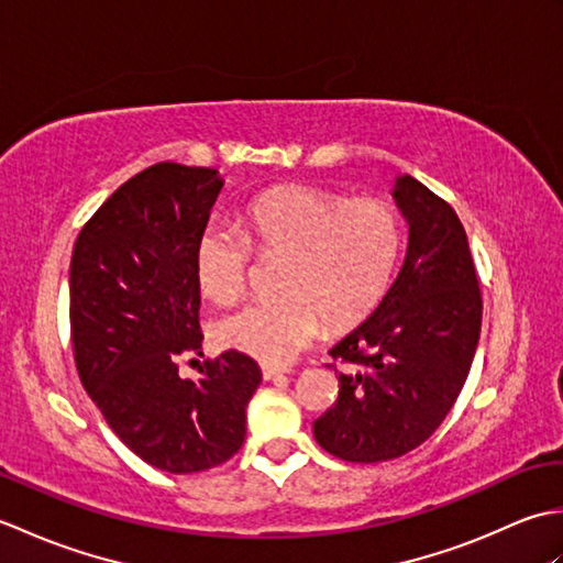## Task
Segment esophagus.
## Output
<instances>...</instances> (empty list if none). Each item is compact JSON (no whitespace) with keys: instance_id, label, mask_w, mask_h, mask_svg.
<instances>
[{"instance_id":"esophagus-1","label":"esophagus","mask_w":563,"mask_h":563,"mask_svg":"<svg viewBox=\"0 0 563 563\" xmlns=\"http://www.w3.org/2000/svg\"><path fill=\"white\" fill-rule=\"evenodd\" d=\"M285 373H288V369L275 367V365H268V363H263V365H261V375H263V379H280V377H285Z\"/></svg>"}]
</instances>
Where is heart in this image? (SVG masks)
I'll return each mask as SVG.
<instances>
[{
    "label": "heart",
    "instance_id": "obj_1",
    "mask_svg": "<svg viewBox=\"0 0 563 563\" xmlns=\"http://www.w3.org/2000/svg\"><path fill=\"white\" fill-rule=\"evenodd\" d=\"M242 234L210 222L196 244L200 290L214 302L242 295L251 251L278 261V295L251 300L220 317L214 339L224 349L280 365L321 331L363 321L382 302L401 251V220L387 200L351 198L314 186H278L239 218Z\"/></svg>",
    "mask_w": 563,
    "mask_h": 563
}]
</instances>
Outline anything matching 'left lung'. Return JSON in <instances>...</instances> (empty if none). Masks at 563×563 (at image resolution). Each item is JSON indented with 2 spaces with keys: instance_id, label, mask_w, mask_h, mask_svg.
<instances>
[{
  "instance_id": "obj_1",
  "label": "left lung",
  "mask_w": 563,
  "mask_h": 563,
  "mask_svg": "<svg viewBox=\"0 0 563 563\" xmlns=\"http://www.w3.org/2000/svg\"><path fill=\"white\" fill-rule=\"evenodd\" d=\"M409 249L385 300L329 355L339 399L314 438L345 462H387L435 433L457 401L482 331L479 275L448 200L413 176L394 188Z\"/></svg>"
}]
</instances>
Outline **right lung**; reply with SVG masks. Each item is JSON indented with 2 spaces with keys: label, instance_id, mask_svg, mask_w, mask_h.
Wrapping results in <instances>:
<instances>
[{
  "label": "right lung",
  "instance_id": "obj_1",
  "mask_svg": "<svg viewBox=\"0 0 563 563\" xmlns=\"http://www.w3.org/2000/svg\"><path fill=\"white\" fill-rule=\"evenodd\" d=\"M220 190L218 169L154 164L91 214L69 263L81 385L140 460L172 474L234 457L261 382L239 351L202 363L200 379L178 377L176 357L200 353L196 244Z\"/></svg>",
  "mask_w": 563,
  "mask_h": 563
}]
</instances>
